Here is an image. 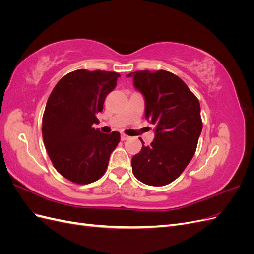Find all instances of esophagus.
<instances>
[{"label": "esophagus", "instance_id": "34e87169", "mask_svg": "<svg viewBox=\"0 0 254 254\" xmlns=\"http://www.w3.org/2000/svg\"><path fill=\"white\" fill-rule=\"evenodd\" d=\"M129 137H130V136L127 135V134H125V133H122V134H121V140H122V141H126V140L129 139Z\"/></svg>", "mask_w": 254, "mask_h": 254}]
</instances>
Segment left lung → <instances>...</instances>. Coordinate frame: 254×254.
Masks as SVG:
<instances>
[{
    "mask_svg": "<svg viewBox=\"0 0 254 254\" xmlns=\"http://www.w3.org/2000/svg\"><path fill=\"white\" fill-rule=\"evenodd\" d=\"M145 97V119L156 126L155 140L131 160L137 180L163 187L176 180L193 159L202 130L200 104L178 76L164 70L127 74Z\"/></svg>",
    "mask_w": 254,
    "mask_h": 254,
    "instance_id": "8db88e82",
    "label": "left lung"
}]
</instances>
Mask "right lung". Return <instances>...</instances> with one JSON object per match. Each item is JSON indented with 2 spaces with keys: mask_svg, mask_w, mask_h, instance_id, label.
Returning a JSON list of instances; mask_svg holds the SVG:
<instances>
[{
  "mask_svg": "<svg viewBox=\"0 0 254 254\" xmlns=\"http://www.w3.org/2000/svg\"><path fill=\"white\" fill-rule=\"evenodd\" d=\"M119 73L88 71L66 74L49 96L42 118V136L56 171L77 184H89L106 173L120 132L93 128L106 96L117 86Z\"/></svg>",
  "mask_w": 254,
  "mask_h": 254,
  "instance_id": "add662e5",
  "label": "right lung"
}]
</instances>
